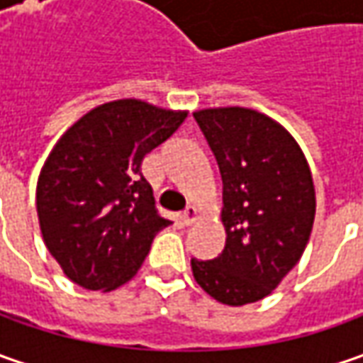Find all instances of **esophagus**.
I'll list each match as a JSON object with an SVG mask.
<instances>
[{
	"label": "esophagus",
	"instance_id": "34e87169",
	"mask_svg": "<svg viewBox=\"0 0 363 363\" xmlns=\"http://www.w3.org/2000/svg\"><path fill=\"white\" fill-rule=\"evenodd\" d=\"M196 220H198V210H196L194 206H188V208L184 210V214H182V222H184V226H191Z\"/></svg>",
	"mask_w": 363,
	"mask_h": 363
}]
</instances>
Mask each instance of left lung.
Wrapping results in <instances>:
<instances>
[{"instance_id": "obj_1", "label": "left lung", "mask_w": 363, "mask_h": 363, "mask_svg": "<svg viewBox=\"0 0 363 363\" xmlns=\"http://www.w3.org/2000/svg\"><path fill=\"white\" fill-rule=\"evenodd\" d=\"M222 175L226 246L212 260L191 258L194 279L224 305L267 297L299 262L315 220L305 155L269 117L242 106L194 113Z\"/></svg>"}]
</instances>
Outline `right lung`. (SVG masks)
Here are the masks:
<instances>
[{
  "mask_svg": "<svg viewBox=\"0 0 363 363\" xmlns=\"http://www.w3.org/2000/svg\"><path fill=\"white\" fill-rule=\"evenodd\" d=\"M184 119L143 101H113L77 121L52 149L35 208L50 255L70 281L113 291L139 271L157 232L169 226L141 161Z\"/></svg>",
  "mask_w": 363,
  "mask_h": 363,
  "instance_id": "add662e5",
  "label": "right lung"
}]
</instances>
